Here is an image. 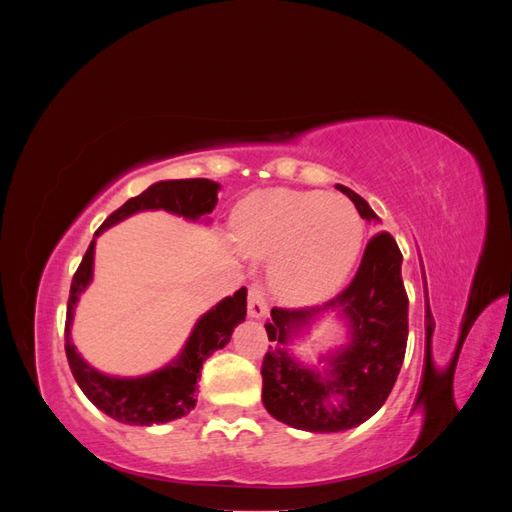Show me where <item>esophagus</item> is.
<instances>
[{"mask_svg": "<svg viewBox=\"0 0 512 512\" xmlns=\"http://www.w3.org/2000/svg\"><path fill=\"white\" fill-rule=\"evenodd\" d=\"M247 314L252 318H262L267 314V299L265 292H262L260 286H250V292H247Z\"/></svg>", "mask_w": 512, "mask_h": 512, "instance_id": "obj_1", "label": "esophagus"}]
</instances>
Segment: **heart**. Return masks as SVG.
Here are the masks:
<instances>
[{
	"instance_id": "b5f03b06",
	"label": "heart",
	"mask_w": 512,
	"mask_h": 512,
	"mask_svg": "<svg viewBox=\"0 0 512 512\" xmlns=\"http://www.w3.org/2000/svg\"><path fill=\"white\" fill-rule=\"evenodd\" d=\"M239 250L271 258L269 280L288 303H314L342 288L361 254L365 226L344 196L269 188L247 196L232 218Z\"/></svg>"
}]
</instances>
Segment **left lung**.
<instances>
[{
	"mask_svg": "<svg viewBox=\"0 0 512 512\" xmlns=\"http://www.w3.org/2000/svg\"><path fill=\"white\" fill-rule=\"evenodd\" d=\"M344 192L367 222H380L367 200ZM401 252L389 232L365 247L350 286L320 307L271 309L265 322L269 352L262 361V404L273 418L312 433L346 431L374 416L389 397L408 344V294L401 280ZM327 313L344 319L349 342L321 357L322 368L305 366L289 346Z\"/></svg>",
	"mask_w": 512,
	"mask_h": 512,
	"instance_id": "8db88e82",
	"label": "left lung"
}]
</instances>
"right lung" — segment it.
<instances>
[{"instance_id": "right-lung-1", "label": "right lung", "mask_w": 512, "mask_h": 512, "mask_svg": "<svg viewBox=\"0 0 512 512\" xmlns=\"http://www.w3.org/2000/svg\"><path fill=\"white\" fill-rule=\"evenodd\" d=\"M218 192L220 183L211 179H168L149 185L143 194L126 200L115 213L108 215L96 230L94 241L89 243L83 262L72 277L66 314V356L72 376L91 404L119 423L149 427L175 421V418L194 410L200 369L215 350L230 342L232 331L245 320L247 290L241 288L232 297H224L207 314L200 316L181 352L164 367L136 378L102 374L83 359L81 352H76L70 333L76 303L94 280L96 239L106 228L141 211L162 209L179 215L183 220L209 224V213L218 205Z\"/></svg>"}]
</instances>
